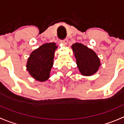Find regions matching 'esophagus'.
<instances>
[{
	"instance_id": "1",
	"label": "esophagus",
	"mask_w": 124,
	"mask_h": 124,
	"mask_svg": "<svg viewBox=\"0 0 124 124\" xmlns=\"http://www.w3.org/2000/svg\"><path fill=\"white\" fill-rule=\"evenodd\" d=\"M61 42H62L64 45H67V43H68V39H67V38H65V39H64L62 40V41H61Z\"/></svg>"
}]
</instances>
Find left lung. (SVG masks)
I'll list each match as a JSON object with an SVG mask.
<instances>
[{"mask_svg": "<svg viewBox=\"0 0 124 124\" xmlns=\"http://www.w3.org/2000/svg\"><path fill=\"white\" fill-rule=\"evenodd\" d=\"M72 48L74 53L77 67L83 76H91L98 71L100 61L92 50L81 43L72 44Z\"/></svg>", "mask_w": 124, "mask_h": 124, "instance_id": "left-lung-1", "label": "left lung"}]
</instances>
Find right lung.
I'll list each match as a JSON object with an SVG mask.
<instances>
[{"instance_id": "1", "label": "right lung", "mask_w": 124, "mask_h": 124, "mask_svg": "<svg viewBox=\"0 0 124 124\" xmlns=\"http://www.w3.org/2000/svg\"><path fill=\"white\" fill-rule=\"evenodd\" d=\"M56 48L57 46L54 42L46 43L32 52L30 55L26 67L35 79L44 82L49 78Z\"/></svg>"}]
</instances>
